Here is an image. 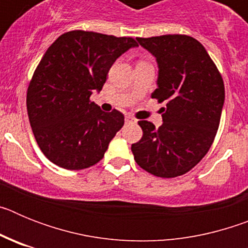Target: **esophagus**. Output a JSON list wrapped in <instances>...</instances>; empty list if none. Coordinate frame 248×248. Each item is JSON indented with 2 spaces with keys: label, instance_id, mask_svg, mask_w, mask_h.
<instances>
[{
  "label": "esophagus",
  "instance_id": "esophagus-1",
  "mask_svg": "<svg viewBox=\"0 0 248 248\" xmlns=\"http://www.w3.org/2000/svg\"><path fill=\"white\" fill-rule=\"evenodd\" d=\"M125 122L126 123H133V122H135V119L133 117H130V115H126V117H125Z\"/></svg>",
  "mask_w": 248,
  "mask_h": 248
}]
</instances>
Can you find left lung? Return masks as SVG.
Here are the masks:
<instances>
[{
  "instance_id": "8db88e82",
  "label": "left lung",
  "mask_w": 248,
  "mask_h": 248,
  "mask_svg": "<svg viewBox=\"0 0 248 248\" xmlns=\"http://www.w3.org/2000/svg\"><path fill=\"white\" fill-rule=\"evenodd\" d=\"M156 58L157 88L166 103L163 124L140 120L143 137L131 145L140 168L159 177L190 171L209 151L220 124L225 87L217 67L199 41L185 34L137 38Z\"/></svg>"
}]
</instances>
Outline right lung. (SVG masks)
<instances>
[{
  "mask_svg": "<svg viewBox=\"0 0 248 248\" xmlns=\"http://www.w3.org/2000/svg\"><path fill=\"white\" fill-rule=\"evenodd\" d=\"M130 37L71 31L52 43L27 91V111L37 144L48 160L67 170H82L103 159L124 115L105 113L91 102L113 63L130 48Z\"/></svg>",
  "mask_w": 248,
  "mask_h": 248,
  "instance_id": "add662e5",
  "label": "right lung"
}]
</instances>
